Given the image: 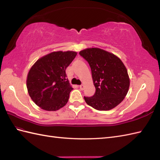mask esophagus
<instances>
[{
    "instance_id": "obj_1",
    "label": "esophagus",
    "mask_w": 160,
    "mask_h": 160,
    "mask_svg": "<svg viewBox=\"0 0 160 160\" xmlns=\"http://www.w3.org/2000/svg\"><path fill=\"white\" fill-rule=\"evenodd\" d=\"M79 88H80L81 90H83V89H84V85H79Z\"/></svg>"
}]
</instances>
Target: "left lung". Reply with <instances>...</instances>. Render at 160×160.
I'll use <instances>...</instances> for the list:
<instances>
[{
  "label": "left lung",
  "instance_id": "8db88e82",
  "mask_svg": "<svg viewBox=\"0 0 160 160\" xmlns=\"http://www.w3.org/2000/svg\"><path fill=\"white\" fill-rule=\"evenodd\" d=\"M88 62L95 93L84 97L87 104L99 111L115 108L124 99L129 88L126 67L119 58L99 48H89L79 52Z\"/></svg>",
  "mask_w": 160,
  "mask_h": 160
}]
</instances>
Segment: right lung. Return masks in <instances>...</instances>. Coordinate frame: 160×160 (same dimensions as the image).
Segmentation results:
<instances>
[{
	"mask_svg": "<svg viewBox=\"0 0 160 160\" xmlns=\"http://www.w3.org/2000/svg\"><path fill=\"white\" fill-rule=\"evenodd\" d=\"M77 55L74 51L49 53L37 61L27 75V88L32 100L46 111H57L67 104L73 89L65 70Z\"/></svg>",
	"mask_w": 160,
	"mask_h": 160,
	"instance_id": "1",
	"label": "right lung"
}]
</instances>
